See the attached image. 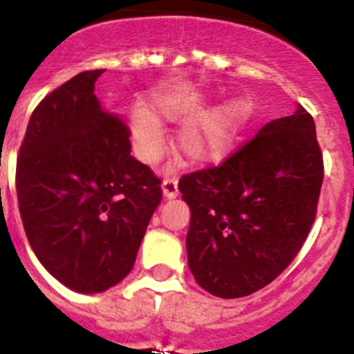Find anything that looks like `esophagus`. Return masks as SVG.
I'll return each instance as SVG.
<instances>
[{"mask_svg": "<svg viewBox=\"0 0 354 354\" xmlns=\"http://www.w3.org/2000/svg\"><path fill=\"white\" fill-rule=\"evenodd\" d=\"M162 193H165L167 198H175V196H177L179 187H177V179H175V177H168V179H165V183H162Z\"/></svg>", "mask_w": 354, "mask_h": 354, "instance_id": "obj_1", "label": "esophagus"}]
</instances>
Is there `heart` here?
Returning <instances> with one entry per match:
<instances>
[{"label":"heart","instance_id":"heart-1","mask_svg":"<svg viewBox=\"0 0 354 354\" xmlns=\"http://www.w3.org/2000/svg\"><path fill=\"white\" fill-rule=\"evenodd\" d=\"M248 109L246 101H232L186 124L179 134L180 152L192 161H211L223 156L248 117ZM200 111L202 104L195 99L162 101L158 106V113L171 120L195 117ZM133 134L143 158H158L162 149V133L154 118L145 111H136L133 117Z\"/></svg>","mask_w":354,"mask_h":354}]
</instances>
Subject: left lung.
Returning <instances> with one entry per match:
<instances>
[{
	"label": "left lung",
	"mask_w": 354,
	"mask_h": 354,
	"mask_svg": "<svg viewBox=\"0 0 354 354\" xmlns=\"http://www.w3.org/2000/svg\"><path fill=\"white\" fill-rule=\"evenodd\" d=\"M323 179L314 118L301 104L218 167L183 175L179 189L192 209L187 262L196 283L230 299L273 282L308 237Z\"/></svg>",
	"instance_id": "left-lung-1"
}]
</instances>
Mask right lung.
I'll return each mask as SVG.
<instances>
[{"label":"right lung","instance_id":"1","mask_svg":"<svg viewBox=\"0 0 354 354\" xmlns=\"http://www.w3.org/2000/svg\"><path fill=\"white\" fill-rule=\"evenodd\" d=\"M84 71L39 102L17 156L19 212L31 250L76 292L113 287L133 270L161 179L131 156L124 118L104 111Z\"/></svg>","mask_w":354,"mask_h":354}]
</instances>
